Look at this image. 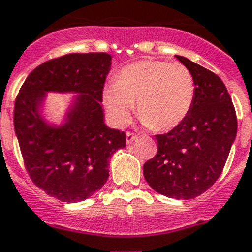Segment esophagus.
<instances>
[{
  "instance_id": "1",
  "label": "esophagus",
  "mask_w": 252,
  "mask_h": 252,
  "mask_svg": "<svg viewBox=\"0 0 252 252\" xmlns=\"http://www.w3.org/2000/svg\"><path fill=\"white\" fill-rule=\"evenodd\" d=\"M134 139H137V135L132 132H126V143H132Z\"/></svg>"
}]
</instances>
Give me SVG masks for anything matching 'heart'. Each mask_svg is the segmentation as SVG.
Here are the masks:
<instances>
[{
  "label": "heart",
  "instance_id": "heart-1",
  "mask_svg": "<svg viewBox=\"0 0 252 252\" xmlns=\"http://www.w3.org/2000/svg\"><path fill=\"white\" fill-rule=\"evenodd\" d=\"M104 104L118 126L129 123L133 105L146 126L165 132L189 115L195 99L191 71L180 62L144 60L124 67L104 90Z\"/></svg>",
  "mask_w": 252,
  "mask_h": 252
}]
</instances>
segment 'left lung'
<instances>
[{
    "label": "left lung",
    "mask_w": 252,
    "mask_h": 252,
    "mask_svg": "<svg viewBox=\"0 0 252 252\" xmlns=\"http://www.w3.org/2000/svg\"><path fill=\"white\" fill-rule=\"evenodd\" d=\"M195 99L189 115L165 134H157V153L143 165L153 190L175 199H192L207 191L223 171L237 134V117L226 86L217 74L185 57Z\"/></svg>",
    "instance_id": "8db88e82"
}]
</instances>
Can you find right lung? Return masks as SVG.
Returning a JSON list of instances; mask_svg holds the SVG:
<instances>
[{
	"label": "right lung",
	"instance_id": "right-lung-1",
	"mask_svg": "<svg viewBox=\"0 0 252 252\" xmlns=\"http://www.w3.org/2000/svg\"><path fill=\"white\" fill-rule=\"evenodd\" d=\"M110 64L108 53L53 58L30 72L15 100V133L26 171L36 187L61 202H81L101 189L109 158L126 147V133L104 123L102 90ZM47 91L80 94L58 128L38 113Z\"/></svg>",
	"mask_w": 252,
	"mask_h": 252
}]
</instances>
